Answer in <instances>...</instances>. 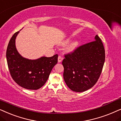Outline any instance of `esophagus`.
<instances>
[{
	"instance_id": "esophagus-1",
	"label": "esophagus",
	"mask_w": 121,
	"mask_h": 121,
	"mask_svg": "<svg viewBox=\"0 0 121 121\" xmlns=\"http://www.w3.org/2000/svg\"><path fill=\"white\" fill-rule=\"evenodd\" d=\"M63 60V58H62L61 56H59L58 57V62H61Z\"/></svg>"
}]
</instances>
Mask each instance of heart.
I'll use <instances>...</instances> for the list:
<instances>
[{
	"mask_svg": "<svg viewBox=\"0 0 121 121\" xmlns=\"http://www.w3.org/2000/svg\"><path fill=\"white\" fill-rule=\"evenodd\" d=\"M70 41L71 40L70 39H67L64 40L61 44V45L62 46H65L66 44H69V43L70 42ZM78 45V41H77V40H76V41H73V42H72L70 44H69V45L67 46L66 50L68 52H73V51L77 48Z\"/></svg>",
	"mask_w": 121,
	"mask_h": 121,
	"instance_id": "1",
	"label": "heart"
}]
</instances>
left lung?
<instances>
[{
	"mask_svg": "<svg viewBox=\"0 0 121 121\" xmlns=\"http://www.w3.org/2000/svg\"><path fill=\"white\" fill-rule=\"evenodd\" d=\"M65 57L62 64L65 83L72 91L81 92L97 82L105 60V51L96 35L95 41L80 46Z\"/></svg>",
	"mask_w": 121,
	"mask_h": 121,
	"instance_id": "left-lung-1",
	"label": "left lung"
}]
</instances>
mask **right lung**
Instances as JSON below:
<instances>
[{
	"instance_id": "obj_1",
	"label": "right lung",
	"mask_w": 121,
	"mask_h": 121,
	"mask_svg": "<svg viewBox=\"0 0 121 121\" xmlns=\"http://www.w3.org/2000/svg\"><path fill=\"white\" fill-rule=\"evenodd\" d=\"M19 31L13 35L8 44L6 57L10 75L16 83L28 90H38L46 83L50 72L57 63L58 55L42 56L35 60L23 57L17 51L15 40Z\"/></svg>"
}]
</instances>
